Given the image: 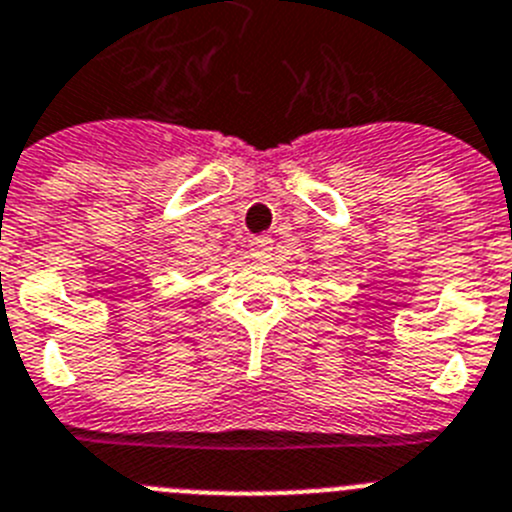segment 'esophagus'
Segmentation results:
<instances>
[{"label":"esophagus","instance_id":"34e87169","mask_svg":"<svg viewBox=\"0 0 512 512\" xmlns=\"http://www.w3.org/2000/svg\"><path fill=\"white\" fill-rule=\"evenodd\" d=\"M270 250H273V239H270V237L250 239V255L255 257V260H262V257H267V255H270Z\"/></svg>","mask_w":512,"mask_h":512}]
</instances>
